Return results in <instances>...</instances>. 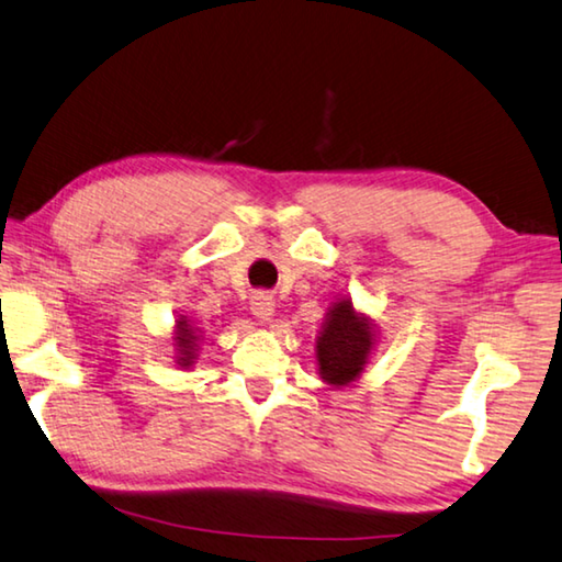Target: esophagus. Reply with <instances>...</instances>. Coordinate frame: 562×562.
<instances>
[{
  "label": "esophagus",
  "instance_id": "1",
  "mask_svg": "<svg viewBox=\"0 0 562 562\" xmlns=\"http://www.w3.org/2000/svg\"><path fill=\"white\" fill-rule=\"evenodd\" d=\"M249 310H252V315L260 319V323H267L274 315V300L270 295H265V292H257V295L249 300Z\"/></svg>",
  "mask_w": 562,
  "mask_h": 562
}]
</instances>
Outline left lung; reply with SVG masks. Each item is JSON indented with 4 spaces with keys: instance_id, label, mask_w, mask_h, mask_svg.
Here are the masks:
<instances>
[{
    "instance_id": "8db88e82",
    "label": "left lung",
    "mask_w": 562,
    "mask_h": 562,
    "mask_svg": "<svg viewBox=\"0 0 562 562\" xmlns=\"http://www.w3.org/2000/svg\"><path fill=\"white\" fill-rule=\"evenodd\" d=\"M372 347H375V329L370 319L355 313L352 302L347 297L335 302L319 329L315 347L319 378L335 387L350 385L360 378Z\"/></svg>"
}]
</instances>
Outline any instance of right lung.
Here are the masks:
<instances>
[{"instance_id":"add662e5","label":"right lung","mask_w":562,"mask_h":562,"mask_svg":"<svg viewBox=\"0 0 562 562\" xmlns=\"http://www.w3.org/2000/svg\"><path fill=\"white\" fill-rule=\"evenodd\" d=\"M198 327H192L190 319L180 317L177 319V333H175V345H177V364L180 368H190V364L198 360Z\"/></svg>"}]
</instances>
